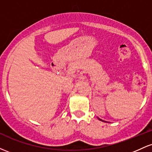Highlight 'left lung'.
<instances>
[{
	"mask_svg": "<svg viewBox=\"0 0 152 152\" xmlns=\"http://www.w3.org/2000/svg\"><path fill=\"white\" fill-rule=\"evenodd\" d=\"M99 118V120H100V121H103V120H102V119H101V118Z\"/></svg>",
	"mask_w": 152,
	"mask_h": 152,
	"instance_id": "left-lung-1",
	"label": "left lung"
}]
</instances>
